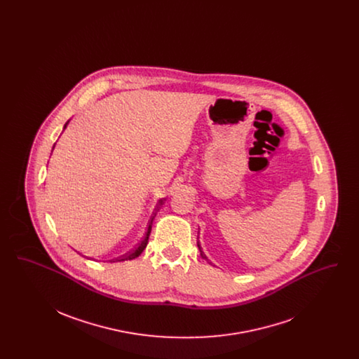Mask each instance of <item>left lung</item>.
<instances>
[{
  "mask_svg": "<svg viewBox=\"0 0 359 359\" xmlns=\"http://www.w3.org/2000/svg\"><path fill=\"white\" fill-rule=\"evenodd\" d=\"M198 248H199V250H201V256L203 257V258H207V257L203 255V252H202V249H201V245L198 243Z\"/></svg>",
  "mask_w": 359,
  "mask_h": 359,
  "instance_id": "left-lung-1",
  "label": "left lung"
}]
</instances>
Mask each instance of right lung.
Segmentation results:
<instances>
[{
	"mask_svg": "<svg viewBox=\"0 0 359 359\" xmlns=\"http://www.w3.org/2000/svg\"><path fill=\"white\" fill-rule=\"evenodd\" d=\"M69 121H67V123H69ZM67 123L65 125V128L67 126ZM164 203V201L161 199L160 202H158V205L156 207V211L158 210V207L160 205H163ZM156 215V214H154ZM154 217L151 218V221H149V226H148V230H147V234H145V237L144 239L141 241V243H138L137 245V248H135L132 252H129V253H126V255H123V256L118 257V258H116V259H113V261H126V259H133V258H136V257L140 256L141 253H142V250L147 248V243H148V239H149V234H151V230H152V222H154Z\"/></svg>",
	"mask_w": 359,
	"mask_h": 359,
	"instance_id": "1",
	"label": "right lung"
}]
</instances>
